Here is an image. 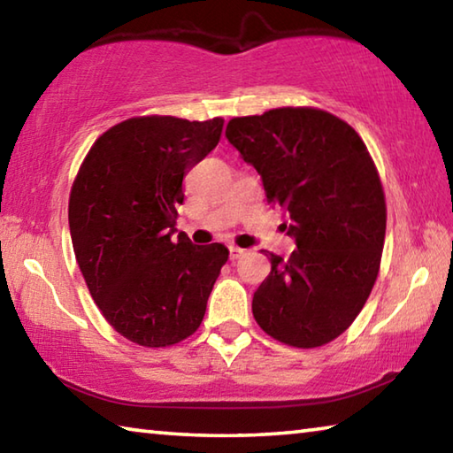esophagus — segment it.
Listing matches in <instances>:
<instances>
[{
	"label": "esophagus",
	"mask_w": 453,
	"mask_h": 453,
	"mask_svg": "<svg viewBox=\"0 0 453 453\" xmlns=\"http://www.w3.org/2000/svg\"><path fill=\"white\" fill-rule=\"evenodd\" d=\"M245 254V250H242V248H237V245H229V259H240L242 256Z\"/></svg>",
	"instance_id": "esophagus-1"
}]
</instances>
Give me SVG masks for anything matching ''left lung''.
I'll use <instances>...</instances> for the list:
<instances>
[{"instance_id":"obj_1","label":"left lung","mask_w":453,"mask_h":453,"mask_svg":"<svg viewBox=\"0 0 453 453\" xmlns=\"http://www.w3.org/2000/svg\"><path fill=\"white\" fill-rule=\"evenodd\" d=\"M226 137L262 175L297 248L270 254L254 318L288 346H324L351 326L380 272L386 199L370 151L346 121L311 107L234 118Z\"/></svg>"}]
</instances>
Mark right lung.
<instances>
[{
  "mask_svg": "<svg viewBox=\"0 0 453 453\" xmlns=\"http://www.w3.org/2000/svg\"><path fill=\"white\" fill-rule=\"evenodd\" d=\"M224 119L134 118L107 129L70 196V234L89 294L118 334L145 348L186 340L229 251L175 240L183 175L216 148Z\"/></svg>",
  "mask_w": 453,
  "mask_h": 453,
  "instance_id": "obj_1",
  "label": "right lung"
}]
</instances>
